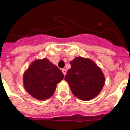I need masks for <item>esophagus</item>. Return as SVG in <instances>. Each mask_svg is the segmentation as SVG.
Instances as JSON below:
<instances>
[{
	"instance_id": "1",
	"label": "esophagus",
	"mask_w": 130,
	"mask_h": 130,
	"mask_svg": "<svg viewBox=\"0 0 130 130\" xmlns=\"http://www.w3.org/2000/svg\"><path fill=\"white\" fill-rule=\"evenodd\" d=\"M61 71H62V72H63V74H64V76H65V75H66V74H67V70H66V69H63L62 70H61Z\"/></svg>"
}]
</instances>
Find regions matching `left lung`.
<instances>
[{"instance_id": "8db88e82", "label": "left lung", "mask_w": 130, "mask_h": 130, "mask_svg": "<svg viewBox=\"0 0 130 130\" xmlns=\"http://www.w3.org/2000/svg\"><path fill=\"white\" fill-rule=\"evenodd\" d=\"M71 68L65 77L72 92L79 99L89 101L97 96L103 87L105 78L98 65L88 58L76 57L70 61Z\"/></svg>"}]
</instances>
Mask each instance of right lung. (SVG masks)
<instances>
[{"label":"right lung","mask_w":130,"mask_h":130,"mask_svg":"<svg viewBox=\"0 0 130 130\" xmlns=\"http://www.w3.org/2000/svg\"><path fill=\"white\" fill-rule=\"evenodd\" d=\"M63 77L62 72L48 59H37L24 73V88L33 98L45 100L54 94L56 85Z\"/></svg>","instance_id":"obj_1"}]
</instances>
